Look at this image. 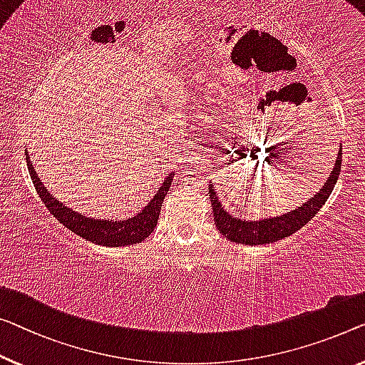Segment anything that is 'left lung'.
Wrapping results in <instances>:
<instances>
[{
    "label": "left lung",
    "mask_w": 365,
    "mask_h": 365,
    "mask_svg": "<svg viewBox=\"0 0 365 365\" xmlns=\"http://www.w3.org/2000/svg\"><path fill=\"white\" fill-rule=\"evenodd\" d=\"M342 149V148H341ZM339 149L338 157H336V164L328 180L322 187V190L309 198L307 203L298 206L293 211H288L287 215L267 217V220L260 221H242L241 217H236L227 213L222 208L220 200H217L213 185H210V200L211 206H213V217L217 231L222 236L231 239L237 244H252V246H260V244H270L277 242L280 239L292 236L300 227H303L312 217L318 213L319 208L324 205V201L329 198L331 192H333L336 182H338L339 172H341V160H342V150Z\"/></svg>",
    "instance_id": "obj_1"
}]
</instances>
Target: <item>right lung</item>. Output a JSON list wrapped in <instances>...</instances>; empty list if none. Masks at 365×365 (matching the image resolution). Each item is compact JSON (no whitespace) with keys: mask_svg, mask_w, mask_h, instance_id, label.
Segmentation results:
<instances>
[{"mask_svg":"<svg viewBox=\"0 0 365 365\" xmlns=\"http://www.w3.org/2000/svg\"><path fill=\"white\" fill-rule=\"evenodd\" d=\"M26 162H27V170L31 173L32 183H34L36 192L39 193L43 205L47 206L48 211L62 222L63 226H67L70 231H73L75 235L81 236L86 241H91L100 246L108 247H119V246H130V244H138L144 241L145 237H149L152 231L155 230L157 221H159V213L164 203V198L167 197L168 188H170L173 175L175 172H172L168 175L159 192L154 198L150 200V203L140 211L139 215L130 217V220L124 221H110V220H93V217H86L80 213H75L73 210H70L68 206L62 205L61 201H57L47 192L43 187L39 177L36 175V168L32 167L29 157L26 152Z\"/></svg>","mask_w":365,"mask_h":365,"instance_id":"1","label":"right lung"}]
</instances>
